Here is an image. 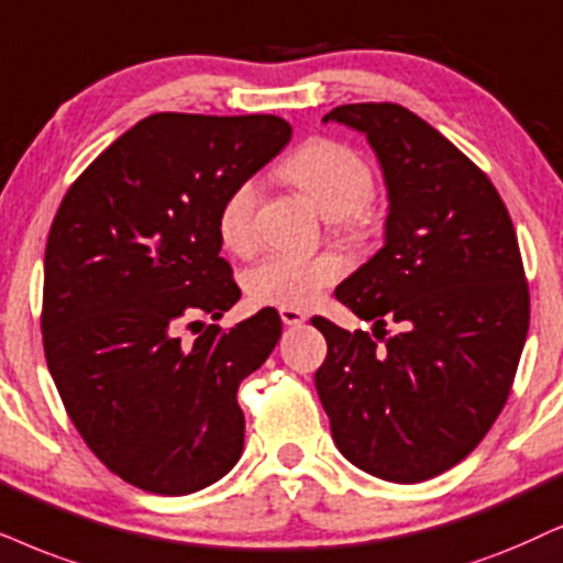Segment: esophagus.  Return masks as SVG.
<instances>
[{
	"instance_id": "esophagus-1",
	"label": "esophagus",
	"mask_w": 563,
	"mask_h": 563,
	"mask_svg": "<svg viewBox=\"0 0 563 563\" xmlns=\"http://www.w3.org/2000/svg\"><path fill=\"white\" fill-rule=\"evenodd\" d=\"M280 319H283V324L298 327V324L306 322V314H303V311H298V309H290V306H280Z\"/></svg>"
}]
</instances>
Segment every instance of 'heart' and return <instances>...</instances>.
<instances>
[{
  "label": "heart",
  "instance_id": "heart-1",
  "mask_svg": "<svg viewBox=\"0 0 563 563\" xmlns=\"http://www.w3.org/2000/svg\"><path fill=\"white\" fill-rule=\"evenodd\" d=\"M286 179L309 197V202L330 220L358 216L372 205L376 184L368 163L351 147L332 140H309L283 163ZM260 202V181L246 179L231 189L218 216L220 241L231 252H246L254 244V210ZM343 275V260L334 254L273 252L254 262L244 275V288L254 303L309 306Z\"/></svg>",
  "mask_w": 563,
  "mask_h": 563
}]
</instances>
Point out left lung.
Masks as SVG:
<instances>
[{
    "label": "left lung",
    "instance_id": "1",
    "mask_svg": "<svg viewBox=\"0 0 563 563\" xmlns=\"http://www.w3.org/2000/svg\"><path fill=\"white\" fill-rule=\"evenodd\" d=\"M324 124L364 134L387 187L384 244L334 296L402 332H347L314 317V374L345 460L393 483L450 471L486 437L530 327L517 233L499 191L444 134L397 103H347Z\"/></svg>",
    "mask_w": 563,
    "mask_h": 563
}]
</instances>
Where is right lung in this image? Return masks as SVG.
Returning a JSON list of instances; mask_svg holds the SVG:
<instances>
[{
  "mask_svg": "<svg viewBox=\"0 0 563 563\" xmlns=\"http://www.w3.org/2000/svg\"><path fill=\"white\" fill-rule=\"evenodd\" d=\"M290 134L262 113H153L56 210L41 317L48 372L92 454L142 490L195 494L244 450L239 384L273 353L280 317L208 324L191 345L179 327L220 319L241 298L220 257V205Z\"/></svg>",
  "mask_w": 563,
  "mask_h": 563,
  "instance_id": "obj_1",
  "label": "right lung"
}]
</instances>
